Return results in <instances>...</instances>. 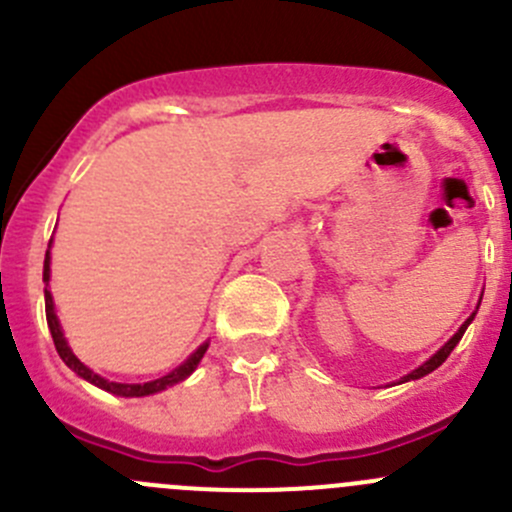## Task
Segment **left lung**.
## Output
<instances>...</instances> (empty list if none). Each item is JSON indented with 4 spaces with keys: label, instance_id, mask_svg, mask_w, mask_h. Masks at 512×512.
I'll return each instance as SVG.
<instances>
[{
    "label": "left lung",
    "instance_id": "obj_1",
    "mask_svg": "<svg viewBox=\"0 0 512 512\" xmlns=\"http://www.w3.org/2000/svg\"><path fill=\"white\" fill-rule=\"evenodd\" d=\"M480 299H483V297H480ZM478 307H480V302H478ZM478 307H476V312H478ZM476 312H473V314H471V317H468V319H466V322H463V324H461V327H458V332H456V334H453V337H451V339H448V342H446V344H443V347H441V349H438V352H436V354H433V356H431V359H426V361H423V364H421V366H418V369H414V371H411V374H406V376H404V379H399V384H404V381H416V379H421V376L431 374V371H433V369H438V366H441V364H443V361H446V359H448V354H451V352H453V349H456V344H458V342H461V337H463V334H466L468 324H471V322H473V319H476Z\"/></svg>",
    "mask_w": 512,
    "mask_h": 512
}]
</instances>
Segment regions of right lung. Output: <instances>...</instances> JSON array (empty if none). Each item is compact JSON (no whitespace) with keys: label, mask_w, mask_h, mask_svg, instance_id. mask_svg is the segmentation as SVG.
I'll return each mask as SVG.
<instances>
[{"label":"right lung","mask_w":512,"mask_h":512,"mask_svg":"<svg viewBox=\"0 0 512 512\" xmlns=\"http://www.w3.org/2000/svg\"><path fill=\"white\" fill-rule=\"evenodd\" d=\"M49 250H51V242H49ZM49 250H46V257H44V302H46V324H49V332H51V339H54V347L56 352H59L61 361H64L66 366H69L74 374H79L81 379L89 381V384L98 386V389L108 391V394H116V396H126V399H138V396H151V394H158V391H165L168 386H175L180 384V381L188 379L190 374H193L195 369H198L200 359H203L205 352H208V342L200 344L198 349H195L193 354L188 356V359L183 361L180 366H175L173 371H168L165 376H160V379H153V381H146V384H118V381H108L103 379L101 374H96L94 369H89V366L84 364V361L79 359L74 352H71L69 342H66L64 337V329H61L59 324V317H56V309H54V297H51L49 292V280H51V255Z\"/></svg>","instance_id":"right-lung-1"}]
</instances>
